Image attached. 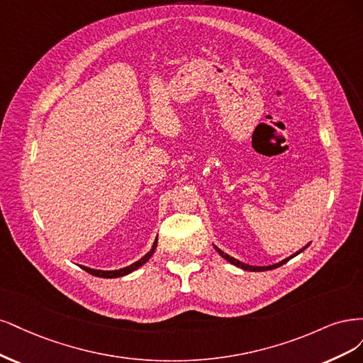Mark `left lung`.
Returning a JSON list of instances; mask_svg holds the SVG:
<instances>
[{
    "label": "left lung",
    "instance_id": "obj_1",
    "mask_svg": "<svg viewBox=\"0 0 363 363\" xmlns=\"http://www.w3.org/2000/svg\"><path fill=\"white\" fill-rule=\"evenodd\" d=\"M308 245H309V244H308ZM308 245H306V247H308ZM306 247H303V249L298 250L297 253H294L292 256H289V258H286V259H284V261H280V262H277V264L267 265V267H255V265L244 264V262H241V261H238V259H235V258H232V256H229V255L225 253V252H221V250L217 247V245H214V249L218 252V255L221 256V258H225L228 262H230V264H233V265H237V267L242 268V270H245V272H267V270H273V268H277V267H280V265H284V264L288 262L291 258H294V256H297L298 253H301Z\"/></svg>",
    "mask_w": 363,
    "mask_h": 363
}]
</instances>
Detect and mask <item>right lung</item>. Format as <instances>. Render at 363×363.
<instances>
[{"label": "right lung", "instance_id": "1", "mask_svg": "<svg viewBox=\"0 0 363 363\" xmlns=\"http://www.w3.org/2000/svg\"><path fill=\"white\" fill-rule=\"evenodd\" d=\"M155 249H157V240H155L154 245H152V249H150V250H149V252H147V253L143 256L142 259H138L137 262H134V264H131V265H128V267H125V268H121V270L104 272V270H95V268H89V267H84V265H81V268H83L84 272H87V273L93 274V276H98V277H107V279H113V277H122V276H126V274H130V273L135 272L137 268H140V267H142L143 264H146V262L149 261L150 256L154 255Z\"/></svg>", "mask_w": 363, "mask_h": 363}]
</instances>
